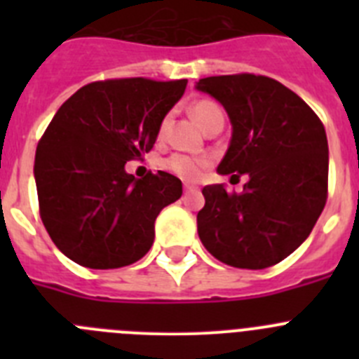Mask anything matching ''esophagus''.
Returning a JSON list of instances; mask_svg holds the SVG:
<instances>
[{
	"instance_id": "34e87169",
	"label": "esophagus",
	"mask_w": 359,
	"mask_h": 359,
	"mask_svg": "<svg viewBox=\"0 0 359 359\" xmlns=\"http://www.w3.org/2000/svg\"><path fill=\"white\" fill-rule=\"evenodd\" d=\"M196 187L194 185H190V183H185V185H183V190H185V192H190V190H194Z\"/></svg>"
}]
</instances>
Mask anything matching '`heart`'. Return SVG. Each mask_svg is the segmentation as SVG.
I'll return each mask as SVG.
<instances>
[{
  "mask_svg": "<svg viewBox=\"0 0 359 359\" xmlns=\"http://www.w3.org/2000/svg\"><path fill=\"white\" fill-rule=\"evenodd\" d=\"M190 113L194 116L196 122L201 126L205 131L208 128H212L215 122H224V113L221 109L217 102L214 100H196L190 107ZM167 128H169V116H165L160 122V128H158V136L163 138L165 133H167ZM208 165V158L205 156H187V154H170L169 158H165L161 167H163L167 172L174 174V176L182 177V180H187V182H194L203 174L205 167Z\"/></svg>",
  "mask_w": 359,
  "mask_h": 359,
  "instance_id": "obj_1",
  "label": "heart"
}]
</instances>
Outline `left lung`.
I'll return each instance as SVG.
<instances>
[{
    "label": "left lung",
    "mask_w": 359,
    "mask_h": 359,
    "mask_svg": "<svg viewBox=\"0 0 359 359\" xmlns=\"http://www.w3.org/2000/svg\"><path fill=\"white\" fill-rule=\"evenodd\" d=\"M223 104L231 140L219 174H248L243 192L203 189V246L233 268L278 264L307 239L327 201L329 147L322 120L294 91L253 73L199 79Z\"/></svg>",
    "instance_id": "obj_1"
}]
</instances>
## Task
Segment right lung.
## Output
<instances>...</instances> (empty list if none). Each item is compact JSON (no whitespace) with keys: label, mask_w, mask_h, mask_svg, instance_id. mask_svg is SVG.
Wrapping results in <instances>:
<instances>
[{"label":"right lung","mask_w":359,"mask_h":359,"mask_svg":"<svg viewBox=\"0 0 359 359\" xmlns=\"http://www.w3.org/2000/svg\"><path fill=\"white\" fill-rule=\"evenodd\" d=\"M187 79H107L82 86L59 107L36 151L39 214L53 244L91 269L140 261L161 208L182 198L163 170L136 180L126 163L149 152Z\"/></svg>","instance_id":"obj_1"}]
</instances>
